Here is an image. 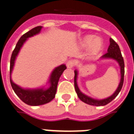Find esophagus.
Returning a JSON list of instances; mask_svg holds the SVG:
<instances>
[{
	"instance_id": "34e87169",
	"label": "esophagus",
	"mask_w": 134,
	"mask_h": 134,
	"mask_svg": "<svg viewBox=\"0 0 134 134\" xmlns=\"http://www.w3.org/2000/svg\"><path fill=\"white\" fill-rule=\"evenodd\" d=\"M75 65H76V61L74 60H69V61L67 62V63H66L67 67L69 68V69H71V68H73L74 66H75Z\"/></svg>"
}]
</instances>
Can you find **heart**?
<instances>
[{
  "label": "heart",
  "instance_id": "1",
  "mask_svg": "<svg viewBox=\"0 0 134 134\" xmlns=\"http://www.w3.org/2000/svg\"><path fill=\"white\" fill-rule=\"evenodd\" d=\"M82 44L84 46H90L91 45V49L93 52H97L99 51L102 47V42L99 38H95L92 36H87L82 41Z\"/></svg>",
  "mask_w": 134,
  "mask_h": 134
}]
</instances>
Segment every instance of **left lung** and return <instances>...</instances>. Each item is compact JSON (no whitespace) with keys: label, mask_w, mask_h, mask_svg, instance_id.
Instances as JSON below:
<instances>
[{"label":"left lung","mask_w":134,"mask_h":134,"mask_svg":"<svg viewBox=\"0 0 134 134\" xmlns=\"http://www.w3.org/2000/svg\"><path fill=\"white\" fill-rule=\"evenodd\" d=\"M110 45L108 47V52L103 55L102 56V58H113V59L117 60L119 65L120 66V73H121V79H120V84L118 85V87L115 92V93L110 97L106 98V99H102V100H97V99H94L91 97H87L84 94L81 92V91L78 87L77 83H76V78H77V71H74V87L76 92L77 93L78 97L82 101V102L87 103L88 105H94V106H104L108 104L109 102H110L113 99H114L118 94H119L120 90L122 89L123 84V81H124V74H125V70H124V60H123V58L121 55V52H120V48L118 44L115 42L113 40L112 38L110 39Z\"/></svg>","instance_id":"8db88e82"}]
</instances>
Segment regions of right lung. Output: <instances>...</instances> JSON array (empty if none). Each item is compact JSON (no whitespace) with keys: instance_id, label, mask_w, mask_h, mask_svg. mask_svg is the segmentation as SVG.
<instances>
[{"instance_id":"obj_1","label":"right lung","mask_w":134,"mask_h":134,"mask_svg":"<svg viewBox=\"0 0 134 134\" xmlns=\"http://www.w3.org/2000/svg\"><path fill=\"white\" fill-rule=\"evenodd\" d=\"M42 29L41 26H36L33 28L29 32L23 35L21 38L19 40L16 47L14 48V51L12 53L10 60V75L11 74L12 69L14 67V61L16 58L17 55L19 52L21 46L23 45L24 42L26 41V39L34 35L38 34ZM66 69V66L65 65H61L55 69L52 74L50 76V87L47 90L43 89H39V90H24L22 88L19 87L18 85L14 84L10 78V82H11V87L14 90V92L16 94V95L21 99L24 103L27 105H32V106H37V105H41L50 102L51 100L55 98V96L56 94L57 86L58 81L62 75L63 72Z\"/></svg>"}]
</instances>
